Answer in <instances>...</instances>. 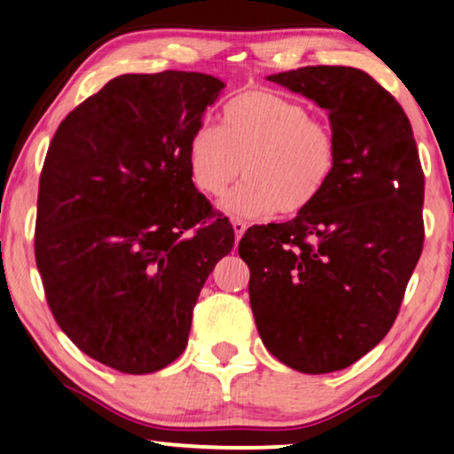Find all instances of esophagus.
I'll return each instance as SVG.
<instances>
[{
    "mask_svg": "<svg viewBox=\"0 0 454 454\" xmlns=\"http://www.w3.org/2000/svg\"><path fill=\"white\" fill-rule=\"evenodd\" d=\"M245 229H247V223H245V221L239 219V217H235V219H233V231H235L237 241L241 239V235L245 233Z\"/></svg>",
    "mask_w": 454,
    "mask_h": 454,
    "instance_id": "1",
    "label": "esophagus"
}]
</instances>
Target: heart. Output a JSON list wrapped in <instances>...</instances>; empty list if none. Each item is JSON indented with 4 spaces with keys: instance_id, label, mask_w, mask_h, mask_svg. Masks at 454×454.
<instances>
[{
    "instance_id": "obj_1",
    "label": "heart",
    "mask_w": 454,
    "mask_h": 454,
    "mask_svg": "<svg viewBox=\"0 0 454 454\" xmlns=\"http://www.w3.org/2000/svg\"><path fill=\"white\" fill-rule=\"evenodd\" d=\"M187 160L192 184L207 197L225 195L243 170L247 181L225 200L229 211L297 215L322 197L336 173L338 138L306 104L249 88L223 106L221 126H197Z\"/></svg>"
}]
</instances>
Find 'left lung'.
I'll list each match as a JSON object with an SVG mask.
<instances>
[{"label":"left lung","mask_w":454,"mask_h":454,"mask_svg":"<svg viewBox=\"0 0 454 454\" xmlns=\"http://www.w3.org/2000/svg\"><path fill=\"white\" fill-rule=\"evenodd\" d=\"M267 80L328 110L338 167L295 219L249 227L239 255L267 350L300 372L328 374L395 324L425 243V173L403 106L370 74L306 66Z\"/></svg>","instance_id":"8db88e82"}]
</instances>
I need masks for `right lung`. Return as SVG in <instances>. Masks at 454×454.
Masks as SVG:
<instances>
[{
	"instance_id": "right-lung-1",
	"label": "right lung",
	"mask_w": 454,
	"mask_h": 454,
	"mask_svg": "<svg viewBox=\"0 0 454 454\" xmlns=\"http://www.w3.org/2000/svg\"><path fill=\"white\" fill-rule=\"evenodd\" d=\"M225 88L200 72L122 74L59 122L40 175L35 265L56 324L122 374L168 366L233 249L231 221L189 175L187 148Z\"/></svg>"
}]
</instances>
